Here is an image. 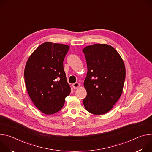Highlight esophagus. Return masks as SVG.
Instances as JSON below:
<instances>
[{"mask_svg": "<svg viewBox=\"0 0 152 152\" xmlns=\"http://www.w3.org/2000/svg\"><path fill=\"white\" fill-rule=\"evenodd\" d=\"M72 86H73V87L74 89H77V88H78L79 87L80 85V84L78 82H76V83H73Z\"/></svg>", "mask_w": 152, "mask_h": 152, "instance_id": "34e87169", "label": "esophagus"}]
</instances>
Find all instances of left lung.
<instances>
[{"mask_svg": "<svg viewBox=\"0 0 152 152\" xmlns=\"http://www.w3.org/2000/svg\"><path fill=\"white\" fill-rule=\"evenodd\" d=\"M82 51L88 69L83 83L87 93L83 105L93 114H104L121 96L126 77L123 60L113 47L106 44L88 46Z\"/></svg>", "mask_w": 152, "mask_h": 152, "instance_id": "8db88e82", "label": "left lung"}]
</instances>
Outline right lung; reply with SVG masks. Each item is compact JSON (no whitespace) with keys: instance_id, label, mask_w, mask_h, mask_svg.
Returning <instances> with one entry per match:
<instances>
[{"instance_id":"right-lung-1","label":"right lung","mask_w":152,"mask_h":152,"mask_svg":"<svg viewBox=\"0 0 152 152\" xmlns=\"http://www.w3.org/2000/svg\"><path fill=\"white\" fill-rule=\"evenodd\" d=\"M69 46L45 42L28 58L24 72L28 94L38 109L47 115L58 112L70 94L63 61Z\"/></svg>"}]
</instances>
